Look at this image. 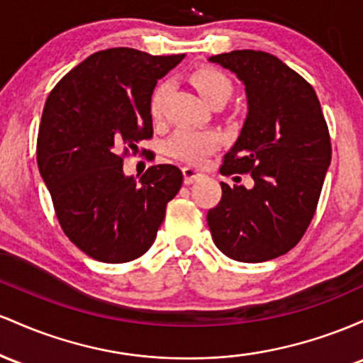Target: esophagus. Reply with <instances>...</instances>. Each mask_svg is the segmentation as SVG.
<instances>
[{
  "instance_id": "esophagus-1",
  "label": "esophagus",
  "mask_w": 363,
  "mask_h": 363,
  "mask_svg": "<svg viewBox=\"0 0 363 363\" xmlns=\"http://www.w3.org/2000/svg\"><path fill=\"white\" fill-rule=\"evenodd\" d=\"M182 171H183V178H185L186 185H190V183H194V182H199L203 177L201 171L192 168V166H185Z\"/></svg>"
}]
</instances>
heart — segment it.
<instances>
[{
	"instance_id": "heart-1",
	"label": "heart",
	"mask_w": 363,
	"mask_h": 363,
	"mask_svg": "<svg viewBox=\"0 0 363 363\" xmlns=\"http://www.w3.org/2000/svg\"><path fill=\"white\" fill-rule=\"evenodd\" d=\"M190 80L195 85L201 96L211 104H225L235 92L233 80L225 72L214 67H202L190 75ZM168 94V84L160 82L154 87L149 97V113L154 120H161L164 99ZM219 135L213 130H194L180 128L166 142V152L173 160L189 162V164H201L213 150L219 145Z\"/></svg>"
}]
</instances>
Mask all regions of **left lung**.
Returning a JSON list of instances; mask_svg holds the SVG:
<instances>
[{"instance_id":"8db88e82","label":"left lung","mask_w":363,"mask_h":363,"mask_svg":"<svg viewBox=\"0 0 363 363\" xmlns=\"http://www.w3.org/2000/svg\"><path fill=\"white\" fill-rule=\"evenodd\" d=\"M245 84L248 115L225 154V177L248 173L250 190L221 183L207 213L216 247L240 262H264L290 252L311 225L331 162V137L313 87L264 51L211 56Z\"/></svg>"}]
</instances>
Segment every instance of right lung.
Segmentation results:
<instances>
[{
    "mask_svg": "<svg viewBox=\"0 0 363 363\" xmlns=\"http://www.w3.org/2000/svg\"><path fill=\"white\" fill-rule=\"evenodd\" d=\"M183 58L132 48L97 51L48 96L38 166L61 230L89 257L121 264L144 255L182 189L177 166H150L137 182L123 174V160L152 138L149 97Z\"/></svg>",
    "mask_w": 363,
    "mask_h": 363,
    "instance_id": "add662e5",
    "label": "right lung"
}]
</instances>
